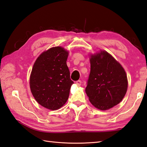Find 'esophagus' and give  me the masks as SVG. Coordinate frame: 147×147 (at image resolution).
Returning <instances> with one entry per match:
<instances>
[{
  "instance_id": "esophagus-1",
  "label": "esophagus",
  "mask_w": 147,
  "mask_h": 147,
  "mask_svg": "<svg viewBox=\"0 0 147 147\" xmlns=\"http://www.w3.org/2000/svg\"><path fill=\"white\" fill-rule=\"evenodd\" d=\"M76 84L78 85V86H80L81 85H82V81L81 80H78L76 82Z\"/></svg>"
}]
</instances>
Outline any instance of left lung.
Instances as JSON below:
<instances>
[{
	"label": "left lung",
	"instance_id": "8db88e82",
	"mask_svg": "<svg viewBox=\"0 0 147 147\" xmlns=\"http://www.w3.org/2000/svg\"><path fill=\"white\" fill-rule=\"evenodd\" d=\"M85 92L96 108L105 111L121 102L127 88L125 71L105 51L92 55Z\"/></svg>",
	"mask_w": 147,
	"mask_h": 147
}]
</instances>
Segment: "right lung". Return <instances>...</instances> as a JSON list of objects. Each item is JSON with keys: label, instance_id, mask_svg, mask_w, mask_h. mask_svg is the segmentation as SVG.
I'll use <instances>...</instances> for the list:
<instances>
[{"label": "right lung", "instance_id": "right-lung-1", "mask_svg": "<svg viewBox=\"0 0 147 147\" xmlns=\"http://www.w3.org/2000/svg\"><path fill=\"white\" fill-rule=\"evenodd\" d=\"M68 52L55 47L37 58L30 75V89L36 102L50 110H57L67 102L71 85L66 64Z\"/></svg>", "mask_w": 147, "mask_h": 147}]
</instances>
